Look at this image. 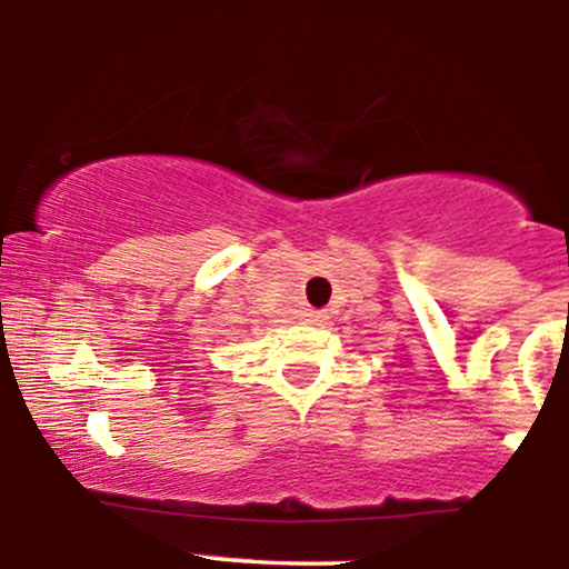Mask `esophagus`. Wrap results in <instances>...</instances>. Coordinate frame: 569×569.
Here are the masks:
<instances>
[{"mask_svg":"<svg viewBox=\"0 0 569 569\" xmlns=\"http://www.w3.org/2000/svg\"><path fill=\"white\" fill-rule=\"evenodd\" d=\"M302 318H305V323H312V326H318V323L326 321V316H323L321 310H305Z\"/></svg>","mask_w":569,"mask_h":569,"instance_id":"esophagus-1","label":"esophagus"}]
</instances>
